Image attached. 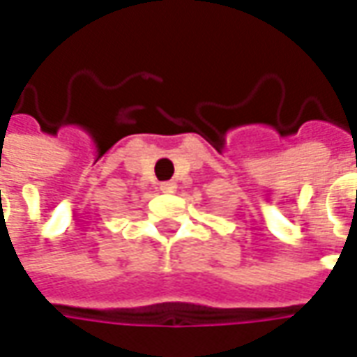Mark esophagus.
Masks as SVG:
<instances>
[{
    "instance_id": "obj_1",
    "label": "esophagus",
    "mask_w": 357,
    "mask_h": 357,
    "mask_svg": "<svg viewBox=\"0 0 357 357\" xmlns=\"http://www.w3.org/2000/svg\"><path fill=\"white\" fill-rule=\"evenodd\" d=\"M176 189H178L176 181H162L160 183V191H164V193H174Z\"/></svg>"
}]
</instances>
